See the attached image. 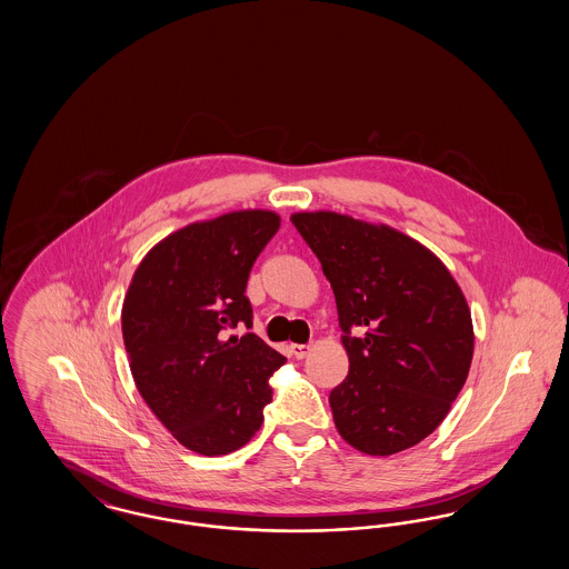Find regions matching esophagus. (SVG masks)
<instances>
[{
    "mask_svg": "<svg viewBox=\"0 0 569 569\" xmlns=\"http://www.w3.org/2000/svg\"><path fill=\"white\" fill-rule=\"evenodd\" d=\"M309 352H311V346H298V343L290 346V353H292L297 360H302Z\"/></svg>",
    "mask_w": 569,
    "mask_h": 569,
    "instance_id": "1",
    "label": "esophagus"
}]
</instances>
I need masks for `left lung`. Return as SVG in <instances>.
Listing matches in <instances>:
<instances>
[{
    "label": "left lung",
    "instance_id": "left-lung-1",
    "mask_svg": "<svg viewBox=\"0 0 569 569\" xmlns=\"http://www.w3.org/2000/svg\"><path fill=\"white\" fill-rule=\"evenodd\" d=\"M337 300L350 373L328 401L356 450L388 457L441 425L471 367L473 326L459 283L425 244L330 211L295 213Z\"/></svg>",
    "mask_w": 569,
    "mask_h": 569
}]
</instances>
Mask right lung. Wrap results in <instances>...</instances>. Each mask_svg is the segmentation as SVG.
Segmentation results:
<instances>
[{"label":"right lung","mask_w":569,"mask_h":569,"mask_svg":"<svg viewBox=\"0 0 569 569\" xmlns=\"http://www.w3.org/2000/svg\"><path fill=\"white\" fill-rule=\"evenodd\" d=\"M279 223L271 211L190 223L142 258L128 288L121 330L136 388L191 452L230 455L262 427L286 358L232 332L253 326L244 288Z\"/></svg>","instance_id":"1"}]
</instances>
